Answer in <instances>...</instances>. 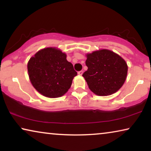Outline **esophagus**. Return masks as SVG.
I'll return each instance as SVG.
<instances>
[{"label":"esophagus","instance_id":"1","mask_svg":"<svg viewBox=\"0 0 151 151\" xmlns=\"http://www.w3.org/2000/svg\"><path fill=\"white\" fill-rule=\"evenodd\" d=\"M78 75H83V71H82V70L78 71Z\"/></svg>","mask_w":151,"mask_h":151}]
</instances>
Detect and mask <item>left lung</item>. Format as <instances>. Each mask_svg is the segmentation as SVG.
<instances>
[{
    "mask_svg": "<svg viewBox=\"0 0 151 151\" xmlns=\"http://www.w3.org/2000/svg\"><path fill=\"white\" fill-rule=\"evenodd\" d=\"M88 70L83 74L90 90L98 96L117 92L126 80L128 66L120 56L103 49L87 55Z\"/></svg>",
    "mask_w": 151,
    "mask_h": 151,
    "instance_id": "8db88e82",
    "label": "left lung"
}]
</instances>
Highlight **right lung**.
Listing matches in <instances>:
<instances>
[{"instance_id":"obj_1","label":"right lung","mask_w":151,"mask_h":151,"mask_svg":"<svg viewBox=\"0 0 151 151\" xmlns=\"http://www.w3.org/2000/svg\"><path fill=\"white\" fill-rule=\"evenodd\" d=\"M29 76L35 90L44 96H63L71 87L77 73L67 61L66 55L56 48H46L29 59Z\"/></svg>"}]
</instances>
